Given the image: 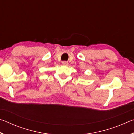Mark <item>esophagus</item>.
I'll use <instances>...</instances> for the list:
<instances>
[{
    "instance_id": "34e87169",
    "label": "esophagus",
    "mask_w": 134,
    "mask_h": 134,
    "mask_svg": "<svg viewBox=\"0 0 134 134\" xmlns=\"http://www.w3.org/2000/svg\"><path fill=\"white\" fill-rule=\"evenodd\" d=\"M62 64L64 65H67L68 64H69V63H68L67 62H65V61H64V62H62Z\"/></svg>"
}]
</instances>
